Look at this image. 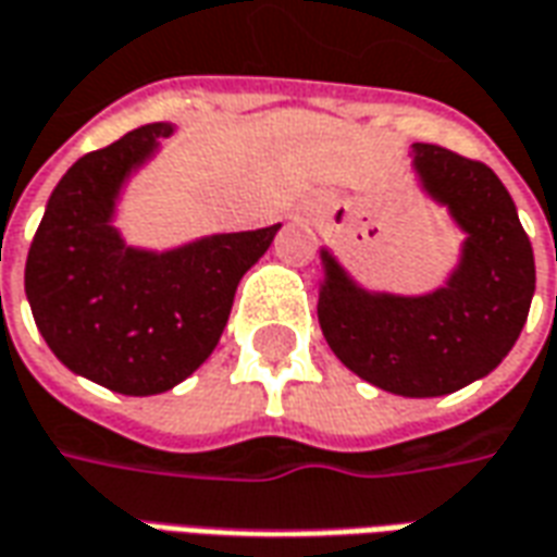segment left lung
Segmentation results:
<instances>
[{"instance_id":"8db88e82","label":"left lung","mask_w":557,"mask_h":557,"mask_svg":"<svg viewBox=\"0 0 557 557\" xmlns=\"http://www.w3.org/2000/svg\"><path fill=\"white\" fill-rule=\"evenodd\" d=\"M419 184L465 232L441 289L371 292L322 250L319 325L332 352L371 386L437 398L507 359L534 298V250L495 171L437 144H413Z\"/></svg>"}]
</instances>
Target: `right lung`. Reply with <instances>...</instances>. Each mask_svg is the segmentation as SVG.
Masks as SVG:
<instances>
[{
  "label": "right lung",
  "instance_id": "obj_1",
  "mask_svg": "<svg viewBox=\"0 0 557 557\" xmlns=\"http://www.w3.org/2000/svg\"><path fill=\"white\" fill-rule=\"evenodd\" d=\"M171 132L150 123L77 159L26 256V298L53 356L120 395L169 392L205 364L240 277L280 232L277 223L162 252L129 247L114 225L116 198Z\"/></svg>",
  "mask_w": 557,
  "mask_h": 557
}]
</instances>
